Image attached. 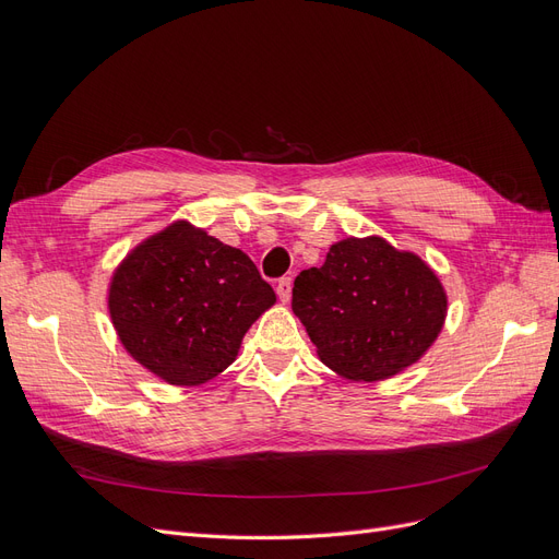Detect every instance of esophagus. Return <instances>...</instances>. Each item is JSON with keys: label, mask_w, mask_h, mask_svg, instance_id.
Returning a JSON list of instances; mask_svg holds the SVG:
<instances>
[{"label": "esophagus", "mask_w": 559, "mask_h": 559, "mask_svg": "<svg viewBox=\"0 0 559 559\" xmlns=\"http://www.w3.org/2000/svg\"><path fill=\"white\" fill-rule=\"evenodd\" d=\"M275 289H277V296H280L282 302H289V298H292V277H282Z\"/></svg>", "instance_id": "obj_1"}]
</instances>
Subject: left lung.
Wrapping results in <instances>:
<instances>
[{"label": "left lung", "instance_id": "8db88e82", "mask_svg": "<svg viewBox=\"0 0 559 559\" xmlns=\"http://www.w3.org/2000/svg\"><path fill=\"white\" fill-rule=\"evenodd\" d=\"M292 308L321 361L352 380H384L438 337L448 300L433 270L382 238H347L294 282Z\"/></svg>", "mask_w": 559, "mask_h": 559}]
</instances>
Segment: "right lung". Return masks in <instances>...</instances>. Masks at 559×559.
I'll list each match as a JSON object with an SVG mask.
<instances>
[{
    "mask_svg": "<svg viewBox=\"0 0 559 559\" xmlns=\"http://www.w3.org/2000/svg\"><path fill=\"white\" fill-rule=\"evenodd\" d=\"M273 302V286L247 253L186 222L134 249L109 289L121 343L170 384H200L222 373Z\"/></svg>",
    "mask_w": 559,
    "mask_h": 559,
    "instance_id": "add662e5",
    "label": "right lung"
}]
</instances>
